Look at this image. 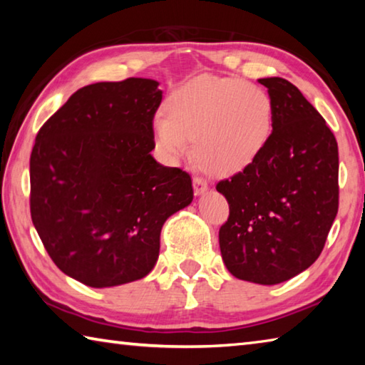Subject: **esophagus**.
I'll return each mask as SVG.
<instances>
[{"mask_svg": "<svg viewBox=\"0 0 365 365\" xmlns=\"http://www.w3.org/2000/svg\"><path fill=\"white\" fill-rule=\"evenodd\" d=\"M193 188H195V195H196V196L205 195L206 191L209 190L207 183H206L205 180H202V178H200V177H195V178H193Z\"/></svg>", "mask_w": 365, "mask_h": 365, "instance_id": "1", "label": "esophagus"}]
</instances>
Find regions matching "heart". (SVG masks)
<instances>
[{
    "instance_id": "obj_1",
    "label": "heart",
    "mask_w": 365,
    "mask_h": 365,
    "mask_svg": "<svg viewBox=\"0 0 365 365\" xmlns=\"http://www.w3.org/2000/svg\"><path fill=\"white\" fill-rule=\"evenodd\" d=\"M164 113L153 120L160 156L182 158L190 140L196 164L214 177H233L251 168L274 130V104L262 88L211 73L177 86Z\"/></svg>"
}]
</instances>
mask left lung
Masks as SVG:
<instances>
[{
    "label": "left lung",
    "instance_id": "obj_1",
    "mask_svg": "<svg viewBox=\"0 0 365 365\" xmlns=\"http://www.w3.org/2000/svg\"><path fill=\"white\" fill-rule=\"evenodd\" d=\"M274 104V130L255 164L217 183L230 206L219 230L227 270L277 285L316 262L338 212V145L293 83L259 78Z\"/></svg>",
    "mask_w": 365,
    "mask_h": 365
}]
</instances>
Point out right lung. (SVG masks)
I'll return each instance as SVG.
<instances>
[{"instance_id": "add662e5", "label": "right lung", "mask_w": 365, "mask_h": 365, "mask_svg": "<svg viewBox=\"0 0 365 365\" xmlns=\"http://www.w3.org/2000/svg\"><path fill=\"white\" fill-rule=\"evenodd\" d=\"M158 85L132 77L83 86L35 138L34 225L54 264L86 287L146 277L164 222L193 201L187 172L151 156Z\"/></svg>"}]
</instances>
